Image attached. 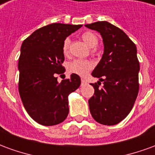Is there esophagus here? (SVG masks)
Returning <instances> with one entry per match:
<instances>
[{
	"mask_svg": "<svg viewBox=\"0 0 155 155\" xmlns=\"http://www.w3.org/2000/svg\"><path fill=\"white\" fill-rule=\"evenodd\" d=\"M86 83H87V82H86L85 80H84V79H81V85H84V84H85Z\"/></svg>",
	"mask_w": 155,
	"mask_h": 155,
	"instance_id": "34e87169",
	"label": "esophagus"
}]
</instances>
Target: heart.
Masks as SVG:
<instances>
[{
  "label": "heart",
  "mask_w": 155,
  "mask_h": 155,
  "mask_svg": "<svg viewBox=\"0 0 155 155\" xmlns=\"http://www.w3.org/2000/svg\"><path fill=\"white\" fill-rule=\"evenodd\" d=\"M81 37L83 39V41L90 47H95L97 45L98 42H99V39H98L97 35L91 31L84 32V33L82 34ZM70 43H71L70 38L67 37V38L64 39V42H63L62 50H63V53L65 55L68 54V53H69ZM94 51V48H92L91 49V52L93 53ZM92 68H93L92 62L88 61V60H74V61H71L68 64L67 66L68 71L70 73L78 74L80 76H85L90 72V71H91Z\"/></svg>",
  "instance_id": "obj_1"
}]
</instances>
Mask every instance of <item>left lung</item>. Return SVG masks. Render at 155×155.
I'll return each mask as SVG.
<instances>
[{"label": "left lung", "mask_w": 155, "mask_h": 155, "mask_svg": "<svg viewBox=\"0 0 155 155\" xmlns=\"http://www.w3.org/2000/svg\"><path fill=\"white\" fill-rule=\"evenodd\" d=\"M85 26L100 32L104 45L101 61L91 74L100 81L91 84L94 94L89 100L90 111L98 123L114 125L129 114L138 95L140 62L136 45L121 29L107 21Z\"/></svg>", "instance_id": "obj_1"}]
</instances>
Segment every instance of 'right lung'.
Returning <instances> with one entry per match:
<instances>
[{"instance_id":"obj_1","label":"right lung","mask_w":155,"mask_h":155,"mask_svg":"<svg viewBox=\"0 0 155 155\" xmlns=\"http://www.w3.org/2000/svg\"><path fill=\"white\" fill-rule=\"evenodd\" d=\"M82 25L53 23L36 30L23 41L19 58V93L23 105L35 122L51 126L63 122L69 113L68 95L81 85L72 74L59 83L64 73V39Z\"/></svg>"}]
</instances>
